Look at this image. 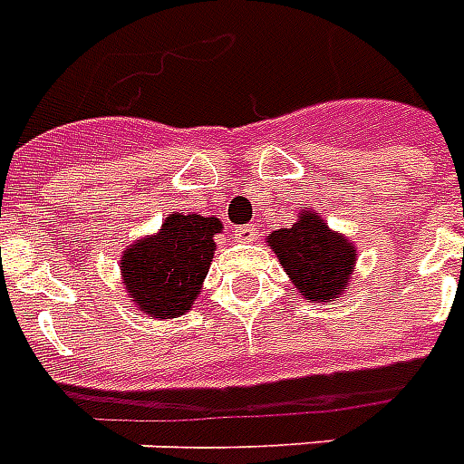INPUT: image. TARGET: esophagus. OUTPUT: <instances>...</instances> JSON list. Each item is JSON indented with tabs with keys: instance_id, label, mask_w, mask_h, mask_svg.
Returning a JSON list of instances; mask_svg holds the SVG:
<instances>
[{
	"instance_id": "esophagus-1",
	"label": "esophagus",
	"mask_w": 464,
	"mask_h": 464,
	"mask_svg": "<svg viewBox=\"0 0 464 464\" xmlns=\"http://www.w3.org/2000/svg\"><path fill=\"white\" fill-rule=\"evenodd\" d=\"M256 237H258V227L256 225H244V227H235V239L237 242H256Z\"/></svg>"
}]
</instances>
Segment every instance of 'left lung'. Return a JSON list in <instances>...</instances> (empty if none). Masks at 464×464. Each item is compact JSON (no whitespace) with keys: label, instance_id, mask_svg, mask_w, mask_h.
I'll return each instance as SVG.
<instances>
[{"label":"left lung","instance_id":"left-lung-1","mask_svg":"<svg viewBox=\"0 0 464 464\" xmlns=\"http://www.w3.org/2000/svg\"><path fill=\"white\" fill-rule=\"evenodd\" d=\"M268 246L304 299L335 302L350 287L357 249L314 210L299 213L292 227L276 229L268 237Z\"/></svg>","mask_w":464,"mask_h":464}]
</instances>
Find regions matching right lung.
<instances>
[{"label":"right lung","instance_id":"add662e5","mask_svg":"<svg viewBox=\"0 0 464 464\" xmlns=\"http://www.w3.org/2000/svg\"><path fill=\"white\" fill-rule=\"evenodd\" d=\"M220 229L218 218L172 213L158 235L143 237L121 254V280L140 314L162 321L194 306Z\"/></svg>","mask_w":464,"mask_h":464}]
</instances>
